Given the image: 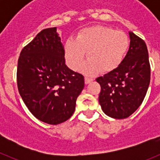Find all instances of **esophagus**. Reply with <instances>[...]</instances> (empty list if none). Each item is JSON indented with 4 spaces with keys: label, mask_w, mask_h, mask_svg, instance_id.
Segmentation results:
<instances>
[{
    "label": "esophagus",
    "mask_w": 160,
    "mask_h": 160,
    "mask_svg": "<svg viewBox=\"0 0 160 160\" xmlns=\"http://www.w3.org/2000/svg\"><path fill=\"white\" fill-rule=\"evenodd\" d=\"M93 81V78H89V77H85V83L86 84H89L90 82Z\"/></svg>",
    "instance_id": "34e87169"
}]
</instances>
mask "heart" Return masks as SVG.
Segmentation results:
<instances>
[{
  "label": "heart",
  "instance_id": "b5f03b06",
  "mask_svg": "<svg viewBox=\"0 0 160 160\" xmlns=\"http://www.w3.org/2000/svg\"><path fill=\"white\" fill-rule=\"evenodd\" d=\"M129 47V38L125 32L112 28L97 25L86 28L74 39L65 44V57L70 69L77 70L84 61L87 52L89 59L82 71L93 74L99 71L115 70L123 60Z\"/></svg>",
  "mask_w": 160,
  "mask_h": 160
}]
</instances>
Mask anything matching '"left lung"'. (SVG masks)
<instances>
[{
	"mask_svg": "<svg viewBox=\"0 0 160 160\" xmlns=\"http://www.w3.org/2000/svg\"><path fill=\"white\" fill-rule=\"evenodd\" d=\"M130 47L122 63L112 71L96 78L101 86L98 101L109 117H129L142 104L151 79V67L146 43L129 32Z\"/></svg>",
	"mask_w": 160,
	"mask_h": 160,
	"instance_id": "obj_1",
	"label": "left lung"
}]
</instances>
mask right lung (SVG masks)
Listing matches in <instances>:
<instances>
[{"label":"right lung","instance_id":"add662e5","mask_svg":"<svg viewBox=\"0 0 160 160\" xmlns=\"http://www.w3.org/2000/svg\"><path fill=\"white\" fill-rule=\"evenodd\" d=\"M18 91L29 111L42 122L57 125L75 111L84 88V77L65 63L64 46L57 28L38 33L18 58Z\"/></svg>","mask_w":160,"mask_h":160}]
</instances>
